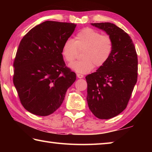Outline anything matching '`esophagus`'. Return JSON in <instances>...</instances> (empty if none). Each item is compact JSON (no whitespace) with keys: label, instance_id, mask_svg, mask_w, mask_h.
Segmentation results:
<instances>
[{"label":"esophagus","instance_id":"34e87169","mask_svg":"<svg viewBox=\"0 0 152 152\" xmlns=\"http://www.w3.org/2000/svg\"><path fill=\"white\" fill-rule=\"evenodd\" d=\"M76 76H77V77H78V78H82L84 77V76L82 75V74H77Z\"/></svg>","mask_w":152,"mask_h":152}]
</instances>
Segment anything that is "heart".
Returning a JSON list of instances; mask_svg holds the SVG:
<instances>
[{
    "label": "heart",
    "mask_w": 152,
    "mask_h": 152,
    "mask_svg": "<svg viewBox=\"0 0 152 152\" xmlns=\"http://www.w3.org/2000/svg\"><path fill=\"white\" fill-rule=\"evenodd\" d=\"M77 50H84L82 60L70 64L69 67L76 73L86 74L94 68L103 66L109 60L113 50V42L108 35L92 28H84L75 35L73 40L64 43L61 54L66 62L71 63L76 58Z\"/></svg>",
    "instance_id": "heart-1"
}]
</instances>
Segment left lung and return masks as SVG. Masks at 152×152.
Returning a JSON list of instances; mask_svg holds the SVG:
<instances>
[{"instance_id":"left-lung-1","label":"left lung","mask_w":152,"mask_h":152,"mask_svg":"<svg viewBox=\"0 0 152 152\" xmlns=\"http://www.w3.org/2000/svg\"><path fill=\"white\" fill-rule=\"evenodd\" d=\"M91 25L104 31L113 42L107 62L86 76L90 110L99 119H109L127 106L137 80V55L130 36L117 25L110 23Z\"/></svg>"}]
</instances>
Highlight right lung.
I'll return each instance as SVG.
<instances>
[{
    "instance_id": "1",
    "label": "right lung",
    "mask_w": 152,
    "mask_h": 152,
    "mask_svg": "<svg viewBox=\"0 0 152 152\" xmlns=\"http://www.w3.org/2000/svg\"><path fill=\"white\" fill-rule=\"evenodd\" d=\"M76 25L47 20L31 29L20 41L15 56L13 83L25 109L48 116L61 106L76 79L66 66L61 48Z\"/></svg>"
}]
</instances>
